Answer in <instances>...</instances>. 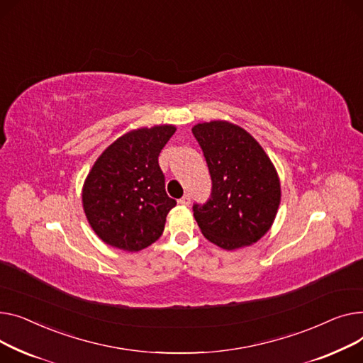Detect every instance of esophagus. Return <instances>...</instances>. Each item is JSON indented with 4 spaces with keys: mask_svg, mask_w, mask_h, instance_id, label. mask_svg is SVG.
<instances>
[{
    "mask_svg": "<svg viewBox=\"0 0 363 363\" xmlns=\"http://www.w3.org/2000/svg\"><path fill=\"white\" fill-rule=\"evenodd\" d=\"M179 203L183 205V206H189V205H190V196H189V195H184L182 199H179Z\"/></svg>",
    "mask_w": 363,
    "mask_h": 363,
    "instance_id": "esophagus-1",
    "label": "esophagus"
}]
</instances>
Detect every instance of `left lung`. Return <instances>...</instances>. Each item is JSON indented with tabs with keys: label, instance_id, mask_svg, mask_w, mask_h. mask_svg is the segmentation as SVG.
I'll list each match as a JSON object with an SVG mask.
<instances>
[{
	"label": "left lung",
	"instance_id": "left-lung-1",
	"mask_svg": "<svg viewBox=\"0 0 363 363\" xmlns=\"http://www.w3.org/2000/svg\"><path fill=\"white\" fill-rule=\"evenodd\" d=\"M212 180L211 199L194 205L203 236L224 250L250 246L271 228L281 201L279 173L243 127L212 120L191 127Z\"/></svg>",
	"mask_w": 363,
	"mask_h": 363
}]
</instances>
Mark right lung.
Listing matches in <instances>:
<instances>
[{"mask_svg":"<svg viewBox=\"0 0 363 363\" xmlns=\"http://www.w3.org/2000/svg\"><path fill=\"white\" fill-rule=\"evenodd\" d=\"M174 132L173 124L130 130L94 162L83 183L82 205L104 243L139 252L161 238L176 201L165 194L158 157Z\"/></svg>","mask_w":363,"mask_h":363,"instance_id":"add662e5","label":"right lung"}]
</instances>
